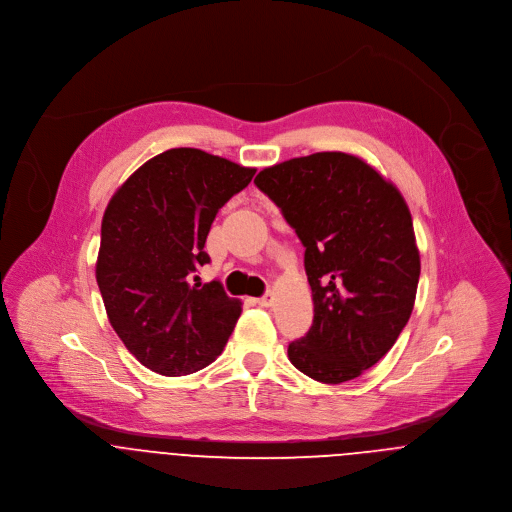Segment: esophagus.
<instances>
[{
	"mask_svg": "<svg viewBox=\"0 0 512 512\" xmlns=\"http://www.w3.org/2000/svg\"><path fill=\"white\" fill-rule=\"evenodd\" d=\"M272 300H274V294H272V292H266V294L260 296L256 302H258L260 306H272Z\"/></svg>",
	"mask_w": 512,
	"mask_h": 512,
	"instance_id": "1",
	"label": "esophagus"
}]
</instances>
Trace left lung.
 Returning a JSON list of instances; mask_svg holds the SVG:
<instances>
[{
	"mask_svg": "<svg viewBox=\"0 0 512 512\" xmlns=\"http://www.w3.org/2000/svg\"><path fill=\"white\" fill-rule=\"evenodd\" d=\"M254 184L304 246L314 320L288 344L290 362L324 384L360 376L394 346L416 298L420 256L404 198L342 152L276 164Z\"/></svg>",
	"mask_w": 512,
	"mask_h": 512,
	"instance_id": "8db88e82",
	"label": "left lung"
}]
</instances>
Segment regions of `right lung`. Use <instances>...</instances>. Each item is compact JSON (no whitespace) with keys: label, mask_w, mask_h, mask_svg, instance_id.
<instances>
[{"label":"right lung","mask_w":512,"mask_h":512,"mask_svg":"<svg viewBox=\"0 0 512 512\" xmlns=\"http://www.w3.org/2000/svg\"><path fill=\"white\" fill-rule=\"evenodd\" d=\"M254 174L196 148H174L148 160L110 200L96 280L110 324L146 368L184 376L224 350L240 300L218 280H196L210 262L204 244L218 210Z\"/></svg>","instance_id":"add662e5"}]
</instances>
